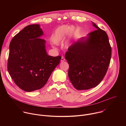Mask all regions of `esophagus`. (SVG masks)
I'll return each mask as SVG.
<instances>
[{"instance_id":"obj_1","label":"esophagus","mask_w":126,"mask_h":126,"mask_svg":"<svg viewBox=\"0 0 126 126\" xmlns=\"http://www.w3.org/2000/svg\"><path fill=\"white\" fill-rule=\"evenodd\" d=\"M65 60V58H64L63 56H62V57H61V62H63V61H64Z\"/></svg>"}]
</instances>
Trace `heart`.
Wrapping results in <instances>:
<instances>
[{
    "label": "heart",
    "mask_w": 126,
    "mask_h": 126,
    "mask_svg": "<svg viewBox=\"0 0 126 126\" xmlns=\"http://www.w3.org/2000/svg\"><path fill=\"white\" fill-rule=\"evenodd\" d=\"M74 28L68 25H62L58 27L51 37L52 42L55 44L63 42L67 36L72 32Z\"/></svg>",
    "instance_id": "obj_1"
}]
</instances>
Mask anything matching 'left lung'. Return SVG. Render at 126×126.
I'll return each mask as SVG.
<instances>
[{"mask_svg":"<svg viewBox=\"0 0 126 126\" xmlns=\"http://www.w3.org/2000/svg\"><path fill=\"white\" fill-rule=\"evenodd\" d=\"M92 22L97 29L74 42L65 56L69 65V79L78 90L96 87L105 77L111 58L107 34Z\"/></svg>","mask_w":126,"mask_h":126,"instance_id":"obj_1","label":"left lung"}]
</instances>
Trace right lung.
Returning <instances> with one entry per match:
<instances>
[{
  "mask_svg": "<svg viewBox=\"0 0 126 126\" xmlns=\"http://www.w3.org/2000/svg\"><path fill=\"white\" fill-rule=\"evenodd\" d=\"M39 24L26 26L15 35L9 45L7 68L16 85L26 92L42 88L59 64L60 56H49Z\"/></svg>",
  "mask_w": 126,
  "mask_h": 126,
  "instance_id": "add662e5",
  "label": "right lung"
}]
</instances>
